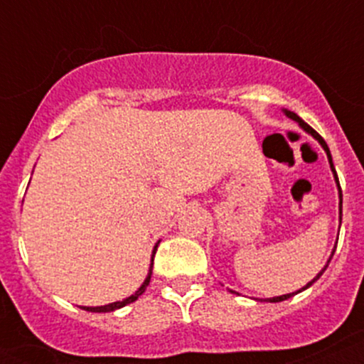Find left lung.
I'll list each match as a JSON object with an SVG mask.
<instances>
[{"label": "left lung", "mask_w": 364, "mask_h": 364, "mask_svg": "<svg viewBox=\"0 0 364 364\" xmlns=\"http://www.w3.org/2000/svg\"><path fill=\"white\" fill-rule=\"evenodd\" d=\"M284 112H286V115H287V117H291V119H293V121H296V122H298V124H299V126H301V127H303V129H305V131H306V133H310V134H312V136H314V138H316V140H317V141H319V144L322 145V149H324V151H326V154H328V159H329V166H331V171H333V175H335V181H336V186H338V194H340V224H342V187H340L338 177H336V171H335V166H333V159H331V154H329V149H328V145H326V141H324V140H322V136H321V134H319V133H317V131H314V129H312V127H310L309 124H306V122H303V121H301V119H299V117H298V115H296V114H293V112H289V110H284ZM333 254H335V250H333ZM331 257H333V256H331ZM331 257H329V259H328V263H326V266H324V268H322V269H321V272H319V273H317V277H314V280H312V282H309V284H306V286H305V287H301V289H299V291H296V293H289V294H282V296H273V298H266V299H264V301H269V303H279V301H284V299L291 298V296H294V294L301 293V291L309 289V287H310V286H312V284H314V282H316V280H317V279H319V277L322 275V273H324V269H326V268H328V264H329V261H331ZM231 293H233V291H231Z\"/></svg>", "instance_id": "1"}]
</instances>
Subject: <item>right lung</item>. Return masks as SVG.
<instances>
[{
  "label": "right lung",
  "mask_w": 364,
  "mask_h": 364,
  "mask_svg": "<svg viewBox=\"0 0 364 364\" xmlns=\"http://www.w3.org/2000/svg\"><path fill=\"white\" fill-rule=\"evenodd\" d=\"M157 243H159V242H157ZM157 243H156L154 250H152V259H151V261H154L156 250H157ZM151 275H152V263H151V268H149V273H147V277H145L144 284H141V286L138 287V291H136V293H134V294H131L129 298L122 299V301L108 303V305H103V306H82V309H84V310H87V312H114V310H117V309H122V306H126L127 303H133L134 299H138V296H141V294L145 293V289H147L149 282H151Z\"/></svg>",
  "instance_id": "add662e5"
}]
</instances>
